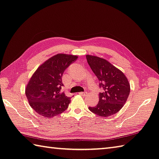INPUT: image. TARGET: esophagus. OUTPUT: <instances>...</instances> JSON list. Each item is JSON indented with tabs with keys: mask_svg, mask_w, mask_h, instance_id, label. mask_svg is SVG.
<instances>
[{
	"mask_svg": "<svg viewBox=\"0 0 159 159\" xmlns=\"http://www.w3.org/2000/svg\"><path fill=\"white\" fill-rule=\"evenodd\" d=\"M79 94L81 95H85L86 94V92H80L79 93Z\"/></svg>",
	"mask_w": 159,
	"mask_h": 159,
	"instance_id": "34e87169",
	"label": "esophagus"
}]
</instances>
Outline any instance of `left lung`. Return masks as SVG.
I'll use <instances>...</instances> for the list:
<instances>
[{"mask_svg":"<svg viewBox=\"0 0 159 159\" xmlns=\"http://www.w3.org/2000/svg\"><path fill=\"white\" fill-rule=\"evenodd\" d=\"M86 57L101 89L98 104L89 109L104 118L115 114L126 103L129 95L130 84L127 77L106 59L89 55Z\"/></svg>","mask_w":159,"mask_h":159,"instance_id":"8db88e82","label":"left lung"}]
</instances>
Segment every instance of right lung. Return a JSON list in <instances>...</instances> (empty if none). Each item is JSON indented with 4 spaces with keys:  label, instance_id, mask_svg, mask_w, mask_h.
<instances>
[{
    "label": "right lung",
    "instance_id": "obj_1",
    "mask_svg": "<svg viewBox=\"0 0 159 159\" xmlns=\"http://www.w3.org/2000/svg\"><path fill=\"white\" fill-rule=\"evenodd\" d=\"M77 55L57 54L39 66L25 88L30 107L38 114L50 118L67 109L70 98L61 92L62 75L77 59Z\"/></svg>",
    "mask_w": 159,
    "mask_h": 159
}]
</instances>
